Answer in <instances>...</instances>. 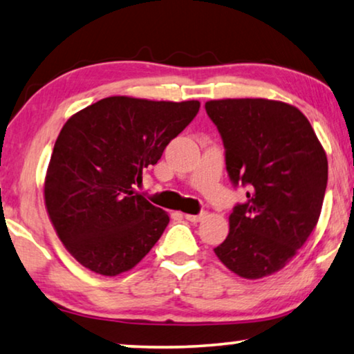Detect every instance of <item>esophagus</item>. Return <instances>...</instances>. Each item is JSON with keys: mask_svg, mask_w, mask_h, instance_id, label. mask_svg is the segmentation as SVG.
Instances as JSON below:
<instances>
[{"mask_svg": "<svg viewBox=\"0 0 354 354\" xmlns=\"http://www.w3.org/2000/svg\"><path fill=\"white\" fill-rule=\"evenodd\" d=\"M205 216H207V213L202 211V213H198V214H184V218H186L187 221H191V223H200Z\"/></svg>", "mask_w": 354, "mask_h": 354, "instance_id": "esophagus-1", "label": "esophagus"}]
</instances>
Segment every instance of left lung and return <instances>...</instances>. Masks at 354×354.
<instances>
[{
    "label": "left lung",
    "mask_w": 354,
    "mask_h": 354,
    "mask_svg": "<svg viewBox=\"0 0 354 354\" xmlns=\"http://www.w3.org/2000/svg\"><path fill=\"white\" fill-rule=\"evenodd\" d=\"M223 138L225 170L246 202L229 218L216 256L236 275L278 272L307 241L323 207L328 159L308 119L291 104L263 98L205 104Z\"/></svg>",
    "instance_id": "left-lung-1"
}]
</instances>
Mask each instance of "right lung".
I'll return each instance as SVG.
<instances>
[{"label":"right lung","mask_w":354,"mask_h":354,"mask_svg":"<svg viewBox=\"0 0 354 354\" xmlns=\"http://www.w3.org/2000/svg\"><path fill=\"white\" fill-rule=\"evenodd\" d=\"M200 103L109 97L68 119L52 151L46 208L62 243L88 270L114 277L151 251L168 214L133 191Z\"/></svg>","instance_id":"obj_1"}]
</instances>
